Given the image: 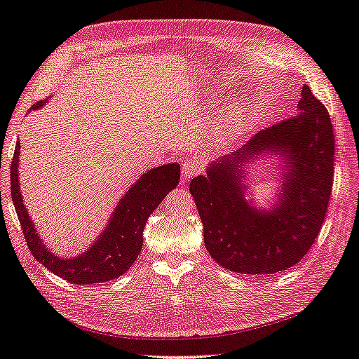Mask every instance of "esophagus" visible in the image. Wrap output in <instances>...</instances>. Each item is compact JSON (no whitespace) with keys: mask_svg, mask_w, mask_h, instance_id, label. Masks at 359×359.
<instances>
[{"mask_svg":"<svg viewBox=\"0 0 359 359\" xmlns=\"http://www.w3.org/2000/svg\"><path fill=\"white\" fill-rule=\"evenodd\" d=\"M203 170V165L202 161L198 158H189L186 160V163L182 165V178L184 180H190L193 177L199 175Z\"/></svg>","mask_w":359,"mask_h":359,"instance_id":"esophagus-1","label":"esophagus"}]
</instances>
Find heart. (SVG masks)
I'll return each instance as SVG.
<instances>
[{
	"instance_id": "heart-1",
	"label": "heart",
	"mask_w": 359,
	"mask_h": 359,
	"mask_svg": "<svg viewBox=\"0 0 359 359\" xmlns=\"http://www.w3.org/2000/svg\"><path fill=\"white\" fill-rule=\"evenodd\" d=\"M238 130V119H233V116L231 119H226V123L220 126V128L217 130V137L219 139H229L232 137Z\"/></svg>"
}]
</instances>
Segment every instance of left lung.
<instances>
[{
	"label": "left lung",
	"mask_w": 359,
	"mask_h": 359,
	"mask_svg": "<svg viewBox=\"0 0 359 359\" xmlns=\"http://www.w3.org/2000/svg\"><path fill=\"white\" fill-rule=\"evenodd\" d=\"M334 133L327 107L302 86L298 114L253 136L232 156L211 163L190 182L203 241L220 266L240 274H276L309 253L328 211L334 181ZM264 150L285 152L284 196L271 212L243 199V162Z\"/></svg>",
	"instance_id": "8db88e82"
}]
</instances>
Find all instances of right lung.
I'll return each instance as SVG.
<instances>
[{
    "mask_svg": "<svg viewBox=\"0 0 359 359\" xmlns=\"http://www.w3.org/2000/svg\"><path fill=\"white\" fill-rule=\"evenodd\" d=\"M45 102H37L39 109ZM19 140L10 165V191L22 227L27 245L37 262L48 268L50 273L74 285H94L114 280L123 276L133 265L144 244V229L147 220L166 194L178 186L181 168L177 163L160 166L145 172L135 186L130 187L123 199L118 202L112 219L91 248L85 250L78 257H57L43 244L25 210L22 194L19 190Z\"/></svg>",
    "mask_w": 359,
    "mask_h": 359,
    "instance_id": "add662e5",
    "label": "right lung"
}]
</instances>
